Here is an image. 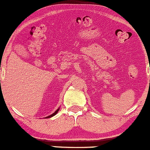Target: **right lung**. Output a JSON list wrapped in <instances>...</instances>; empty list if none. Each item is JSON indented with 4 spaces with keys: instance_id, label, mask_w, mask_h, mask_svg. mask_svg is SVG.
I'll use <instances>...</instances> for the list:
<instances>
[{
    "instance_id": "1",
    "label": "right lung",
    "mask_w": 150,
    "mask_h": 150,
    "mask_svg": "<svg viewBox=\"0 0 150 150\" xmlns=\"http://www.w3.org/2000/svg\"><path fill=\"white\" fill-rule=\"evenodd\" d=\"M58 110H59V109H58V110H56V111H55V112H54V113H53V114H52V115H50L47 116V117H46V118H49V117H52V116L55 115H56V114H57V113H58Z\"/></svg>"
}]
</instances>
